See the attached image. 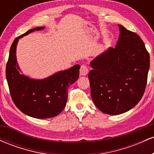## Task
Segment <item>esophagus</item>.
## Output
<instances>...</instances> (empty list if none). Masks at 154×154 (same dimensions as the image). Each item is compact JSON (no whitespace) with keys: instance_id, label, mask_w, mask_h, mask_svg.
Listing matches in <instances>:
<instances>
[{"instance_id":"34e87169","label":"esophagus","mask_w":154,"mask_h":154,"mask_svg":"<svg viewBox=\"0 0 154 154\" xmlns=\"http://www.w3.org/2000/svg\"><path fill=\"white\" fill-rule=\"evenodd\" d=\"M79 72H80L81 75H86L88 73V68L86 65H82L80 67V69H79Z\"/></svg>"}]
</instances>
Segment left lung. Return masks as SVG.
<instances>
[{"mask_svg":"<svg viewBox=\"0 0 154 154\" xmlns=\"http://www.w3.org/2000/svg\"><path fill=\"white\" fill-rule=\"evenodd\" d=\"M114 48L95 58L88 74L91 97L102 112L117 115L137 105L147 84L150 56L138 35L119 24Z\"/></svg>","mask_w":154,"mask_h":154,"instance_id":"1","label":"left lung"}]
</instances>
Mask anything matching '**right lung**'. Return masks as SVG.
<instances>
[{
    "label": "right lung",
    "instance_id": "add662e5",
    "mask_svg": "<svg viewBox=\"0 0 154 154\" xmlns=\"http://www.w3.org/2000/svg\"><path fill=\"white\" fill-rule=\"evenodd\" d=\"M43 26L28 30L14 40L6 63V76L12 100L24 114L37 118L46 119L59 115L66 106L68 89L79 77V64L61 71L43 79L29 78L19 72L16 48L19 38Z\"/></svg>",
    "mask_w": 154,
    "mask_h": 154
}]
</instances>
